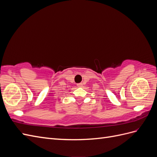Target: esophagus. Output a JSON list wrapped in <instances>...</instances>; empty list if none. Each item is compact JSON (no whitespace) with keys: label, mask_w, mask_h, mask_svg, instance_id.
Masks as SVG:
<instances>
[{"label":"esophagus","mask_w":157,"mask_h":157,"mask_svg":"<svg viewBox=\"0 0 157 157\" xmlns=\"http://www.w3.org/2000/svg\"><path fill=\"white\" fill-rule=\"evenodd\" d=\"M77 86H78V87H82V83H78L77 84Z\"/></svg>","instance_id":"esophagus-1"}]
</instances>
